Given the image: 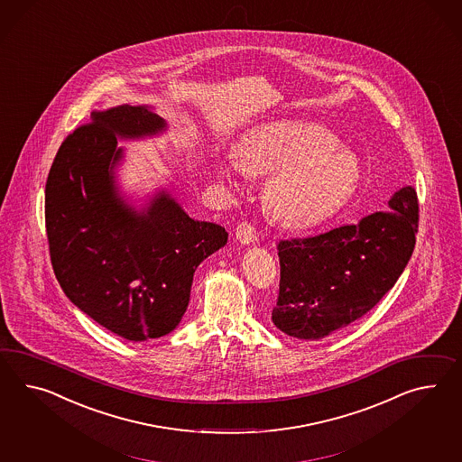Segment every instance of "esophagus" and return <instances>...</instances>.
Listing matches in <instances>:
<instances>
[{
    "mask_svg": "<svg viewBox=\"0 0 462 462\" xmlns=\"http://www.w3.org/2000/svg\"><path fill=\"white\" fill-rule=\"evenodd\" d=\"M236 236L244 245H250L257 242V230L255 226H250L248 222H240L236 228Z\"/></svg>",
    "mask_w": 462,
    "mask_h": 462,
    "instance_id": "esophagus-1",
    "label": "esophagus"
}]
</instances>
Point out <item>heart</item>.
<instances>
[{"instance_id": "1", "label": "heart", "mask_w": 462, "mask_h": 462, "mask_svg": "<svg viewBox=\"0 0 462 462\" xmlns=\"http://www.w3.org/2000/svg\"><path fill=\"white\" fill-rule=\"evenodd\" d=\"M272 173L263 200L275 220L307 226L347 200L359 180V162L338 147L337 136L320 125L283 120L262 125L248 134L236 160L220 163L226 185L242 189V175Z\"/></svg>"}]
</instances>
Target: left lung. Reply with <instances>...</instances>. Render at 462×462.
<instances>
[{
  "label": "left lung",
  "instance_id": "obj_1",
  "mask_svg": "<svg viewBox=\"0 0 462 462\" xmlns=\"http://www.w3.org/2000/svg\"><path fill=\"white\" fill-rule=\"evenodd\" d=\"M389 207L359 224L279 242L281 285L272 310L279 330L304 340L326 337L394 287L416 245V190L402 187Z\"/></svg>",
  "mask_w": 462,
  "mask_h": 462
}]
</instances>
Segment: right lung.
I'll use <instances>...</instances> for the list:
<instances>
[{
    "label": "right lung",
    "instance_id": "obj_1",
    "mask_svg": "<svg viewBox=\"0 0 462 462\" xmlns=\"http://www.w3.org/2000/svg\"><path fill=\"white\" fill-rule=\"evenodd\" d=\"M148 106L91 113L67 136L48 173L51 265L68 299L113 334L143 342L180 324L195 269L226 244L224 226L193 220L169 191L136 210L115 185L116 138L165 132Z\"/></svg>",
    "mask_w": 462,
    "mask_h": 462
}]
</instances>
